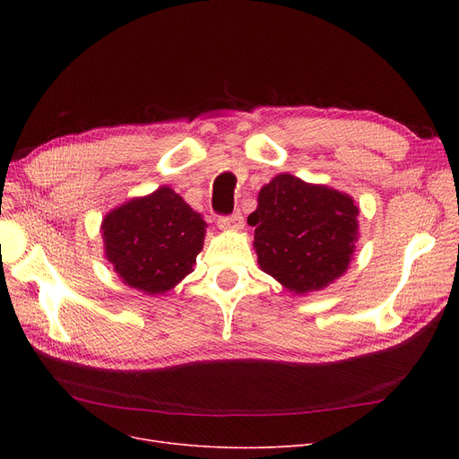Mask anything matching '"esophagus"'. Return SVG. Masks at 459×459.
I'll return each instance as SVG.
<instances>
[{
    "label": "esophagus",
    "mask_w": 459,
    "mask_h": 459,
    "mask_svg": "<svg viewBox=\"0 0 459 459\" xmlns=\"http://www.w3.org/2000/svg\"><path fill=\"white\" fill-rule=\"evenodd\" d=\"M220 229L223 230H242L244 229V215L234 212L232 215L220 217Z\"/></svg>",
    "instance_id": "1"
}]
</instances>
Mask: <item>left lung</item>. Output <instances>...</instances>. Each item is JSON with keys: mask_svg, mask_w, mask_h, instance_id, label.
I'll list each match as a JSON object with an SVG mask.
<instances>
[{"mask_svg": "<svg viewBox=\"0 0 459 459\" xmlns=\"http://www.w3.org/2000/svg\"><path fill=\"white\" fill-rule=\"evenodd\" d=\"M359 208L342 191L277 175L247 217L264 273L294 294L322 290L342 277L359 238Z\"/></svg>", "mask_w": 459, "mask_h": 459, "instance_id": "left-lung-1", "label": "left lung"}]
</instances>
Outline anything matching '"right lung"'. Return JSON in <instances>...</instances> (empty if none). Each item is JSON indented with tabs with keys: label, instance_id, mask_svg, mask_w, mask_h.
Listing matches in <instances>:
<instances>
[{
	"label": "right lung",
	"instance_id": "right-lung-1",
	"mask_svg": "<svg viewBox=\"0 0 459 459\" xmlns=\"http://www.w3.org/2000/svg\"><path fill=\"white\" fill-rule=\"evenodd\" d=\"M206 223L169 186L111 210L102 221L106 258L130 288L158 296L193 272Z\"/></svg>",
	"mask_w": 459,
	"mask_h": 459
}]
</instances>
